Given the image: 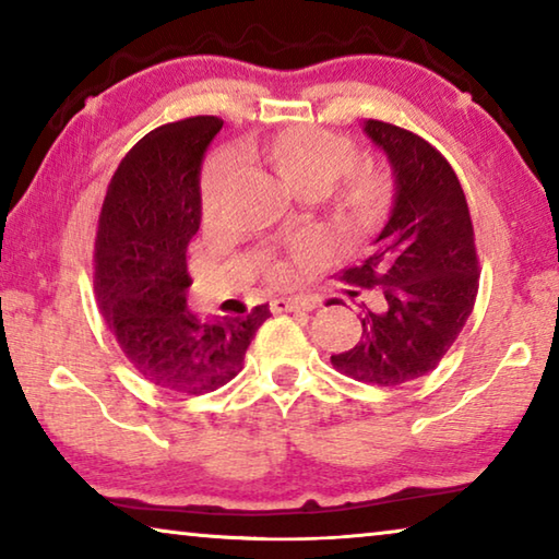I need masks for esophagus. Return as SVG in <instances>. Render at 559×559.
I'll list each match as a JSON object with an SVG mask.
<instances>
[{"label":"esophagus","instance_id":"obj_1","mask_svg":"<svg viewBox=\"0 0 559 559\" xmlns=\"http://www.w3.org/2000/svg\"><path fill=\"white\" fill-rule=\"evenodd\" d=\"M318 300L313 298H276L271 300L273 313H290V310H313Z\"/></svg>","mask_w":559,"mask_h":559}]
</instances>
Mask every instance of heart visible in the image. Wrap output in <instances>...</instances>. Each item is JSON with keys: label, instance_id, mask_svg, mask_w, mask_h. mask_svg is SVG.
<instances>
[{"label": "heart", "instance_id": "b5f03b06", "mask_svg": "<svg viewBox=\"0 0 559 559\" xmlns=\"http://www.w3.org/2000/svg\"><path fill=\"white\" fill-rule=\"evenodd\" d=\"M266 155L281 177L300 192H306V189H325L328 192L340 177L349 173L345 187V210L359 222L372 219L384 200V177L374 169H356L353 174L359 150L353 140L340 135V132L316 126H288L273 132L266 140ZM231 175L234 157L229 155H216L206 165L202 177V210L206 216L219 210L222 194ZM320 253H323V243L306 241L298 249V259L313 261ZM269 276L271 281L283 283L293 276V269L283 261L271 263Z\"/></svg>", "mask_w": 559, "mask_h": 559}]
</instances>
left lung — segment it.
Segmentation results:
<instances>
[{
    "instance_id": "obj_1",
    "label": "left lung",
    "mask_w": 559,
    "mask_h": 559,
    "mask_svg": "<svg viewBox=\"0 0 559 559\" xmlns=\"http://www.w3.org/2000/svg\"><path fill=\"white\" fill-rule=\"evenodd\" d=\"M394 167L390 219L370 257L340 273L359 296V343L330 357L357 382L394 386L424 377L456 343L478 296V253L466 194L449 159L416 132L365 120Z\"/></svg>"
}]
</instances>
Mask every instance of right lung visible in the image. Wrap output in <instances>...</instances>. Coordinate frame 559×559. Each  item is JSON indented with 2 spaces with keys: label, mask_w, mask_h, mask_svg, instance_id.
I'll list each match as a JSON object with an SVG mask.
<instances>
[{
  "label": "right lung",
  "mask_w": 559,
  "mask_h": 559,
  "mask_svg": "<svg viewBox=\"0 0 559 559\" xmlns=\"http://www.w3.org/2000/svg\"><path fill=\"white\" fill-rule=\"evenodd\" d=\"M216 116H194L147 132L122 157L100 206L93 246V288L128 362L163 390L214 392L231 382L266 320L204 323L187 310V246L200 231V167L222 130Z\"/></svg>",
  "instance_id": "obj_1"
}]
</instances>
